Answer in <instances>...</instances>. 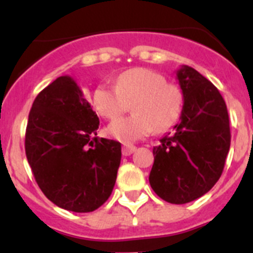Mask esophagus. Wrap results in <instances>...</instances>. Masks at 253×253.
Segmentation results:
<instances>
[{"instance_id": "esophagus-1", "label": "esophagus", "mask_w": 253, "mask_h": 253, "mask_svg": "<svg viewBox=\"0 0 253 253\" xmlns=\"http://www.w3.org/2000/svg\"><path fill=\"white\" fill-rule=\"evenodd\" d=\"M135 149H137V147H135V146H130V144H124V146H123V154H124V156H130L133 152H135Z\"/></svg>"}]
</instances>
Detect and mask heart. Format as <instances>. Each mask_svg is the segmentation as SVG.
Instances as JSON below:
<instances>
[{
    "label": "heart",
    "instance_id": "1",
    "mask_svg": "<svg viewBox=\"0 0 253 253\" xmlns=\"http://www.w3.org/2000/svg\"><path fill=\"white\" fill-rule=\"evenodd\" d=\"M133 102L134 115L114 120L107 128L110 137L120 142H134L154 129L169 130L180 118L184 96L165 76L148 68L128 69L116 84H100L93 92L95 110L106 119L120 116Z\"/></svg>",
    "mask_w": 253,
    "mask_h": 253
}]
</instances>
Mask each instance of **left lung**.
<instances>
[{"label": "left lung", "instance_id": "obj_1", "mask_svg": "<svg viewBox=\"0 0 253 253\" xmlns=\"http://www.w3.org/2000/svg\"><path fill=\"white\" fill-rule=\"evenodd\" d=\"M184 106L173 131L153 148L149 184L161 199L186 204L207 194L222 175L231 147L227 105L209 80L189 66L176 73Z\"/></svg>", "mask_w": 253, "mask_h": 253}]
</instances>
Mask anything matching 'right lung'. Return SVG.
<instances>
[{
	"mask_svg": "<svg viewBox=\"0 0 253 253\" xmlns=\"http://www.w3.org/2000/svg\"><path fill=\"white\" fill-rule=\"evenodd\" d=\"M99 118L76 81L60 76L35 97L25 152L37 184L62 209L88 213L111 195L122 144L95 137Z\"/></svg>",
	"mask_w": 253,
	"mask_h": 253,
	"instance_id": "1",
	"label": "right lung"
}]
</instances>
